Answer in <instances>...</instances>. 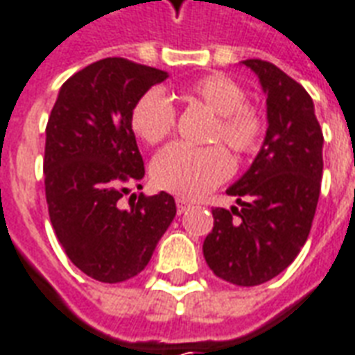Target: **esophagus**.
<instances>
[{
	"label": "esophagus",
	"mask_w": 355,
	"mask_h": 355,
	"mask_svg": "<svg viewBox=\"0 0 355 355\" xmlns=\"http://www.w3.org/2000/svg\"><path fill=\"white\" fill-rule=\"evenodd\" d=\"M175 206H178V214H183V211H187L193 204L189 202V200H183V198H178V200H175Z\"/></svg>",
	"instance_id": "obj_1"
}]
</instances>
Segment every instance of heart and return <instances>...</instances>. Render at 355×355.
<instances>
[{
	"label": "heart",
	"instance_id": "heart-1",
	"mask_svg": "<svg viewBox=\"0 0 355 355\" xmlns=\"http://www.w3.org/2000/svg\"><path fill=\"white\" fill-rule=\"evenodd\" d=\"M187 102L206 105L216 113L209 141H223L236 155H253L263 144L266 121L245 90L223 73L204 75L181 90ZM178 113L166 94L151 89L139 96L130 111V126L139 139L157 146L174 132ZM232 159L221 146L191 147L174 144L153 160L155 185L185 198H200L232 174Z\"/></svg>",
	"mask_w": 355,
	"mask_h": 355
}]
</instances>
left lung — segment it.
Returning <instances> with one entry per match:
<instances>
[{"instance_id":"1","label":"left lung","mask_w":355,"mask_h":355,"mask_svg":"<svg viewBox=\"0 0 355 355\" xmlns=\"http://www.w3.org/2000/svg\"><path fill=\"white\" fill-rule=\"evenodd\" d=\"M266 94L265 144L250 170L227 189L231 209L214 208L204 259L221 280L252 287L293 263L312 229L323 174V134L314 103L274 64L244 60Z\"/></svg>"}]
</instances>
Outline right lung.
I'll return each instance as SVG.
<instances>
[{
  "label": "right lung",
  "mask_w": 355,
  "mask_h": 355,
  "mask_svg": "<svg viewBox=\"0 0 355 355\" xmlns=\"http://www.w3.org/2000/svg\"><path fill=\"white\" fill-rule=\"evenodd\" d=\"M166 71L126 58H103L62 85L46 123L45 196L64 252L103 284L139 274L175 217L168 193H139L128 209L119 200L146 175L130 111Z\"/></svg>",
  "instance_id": "right-lung-1"
}]
</instances>
